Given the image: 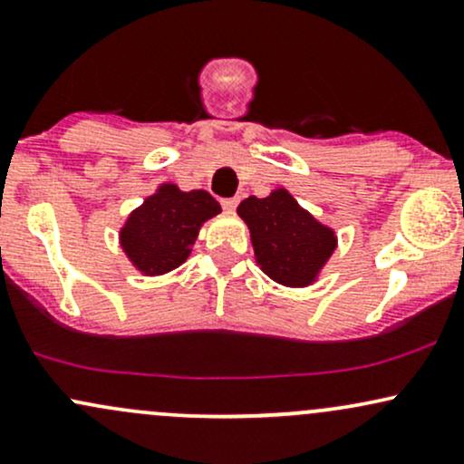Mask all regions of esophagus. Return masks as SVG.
Masks as SVG:
<instances>
[{
  "label": "esophagus",
  "mask_w": 464,
  "mask_h": 464,
  "mask_svg": "<svg viewBox=\"0 0 464 464\" xmlns=\"http://www.w3.org/2000/svg\"><path fill=\"white\" fill-rule=\"evenodd\" d=\"M237 198H225V200H220V205H222V209L225 211H236V207H237Z\"/></svg>",
  "instance_id": "obj_1"
}]
</instances>
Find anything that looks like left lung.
Instances as JSON below:
<instances>
[{"label": "left lung", "mask_w": 464, "mask_h": 464, "mask_svg": "<svg viewBox=\"0 0 464 464\" xmlns=\"http://www.w3.org/2000/svg\"><path fill=\"white\" fill-rule=\"evenodd\" d=\"M239 218L250 228L255 257L270 279L284 285H307L335 248V236L301 209L285 189L268 198L248 196L239 202Z\"/></svg>", "instance_id": "obj_1"}]
</instances>
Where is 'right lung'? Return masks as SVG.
<instances>
[{
  "label": "right lung",
  "mask_w": 464,
  "mask_h": 464,
  "mask_svg": "<svg viewBox=\"0 0 464 464\" xmlns=\"http://www.w3.org/2000/svg\"><path fill=\"white\" fill-rule=\"evenodd\" d=\"M216 214L220 205L207 191L163 185L132 211L121 228V246L141 273L163 275L188 259L200 225Z\"/></svg>",
  "instance_id": "obj_1"
}]
</instances>
